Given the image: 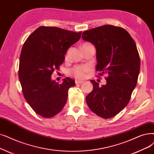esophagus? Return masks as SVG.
<instances>
[{
	"instance_id": "obj_1",
	"label": "esophagus",
	"mask_w": 154,
	"mask_h": 154,
	"mask_svg": "<svg viewBox=\"0 0 154 154\" xmlns=\"http://www.w3.org/2000/svg\"><path fill=\"white\" fill-rule=\"evenodd\" d=\"M84 82L83 81H81V80H79V79H76L75 80V84H82Z\"/></svg>"
}]
</instances>
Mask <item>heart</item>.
Instances as JSON below:
<instances>
[{
	"instance_id": "1",
	"label": "heart",
	"mask_w": 154,
	"mask_h": 154,
	"mask_svg": "<svg viewBox=\"0 0 154 154\" xmlns=\"http://www.w3.org/2000/svg\"><path fill=\"white\" fill-rule=\"evenodd\" d=\"M89 43H84L83 45H89ZM82 45V46H83ZM89 70V67L88 66H77L73 68L70 72L71 74L74 76L77 79H83L85 77L86 73H88Z\"/></svg>"
}]
</instances>
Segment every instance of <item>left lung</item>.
<instances>
[{"instance_id":"left-lung-1","label":"left lung","mask_w":154,"mask_h":154,"mask_svg":"<svg viewBox=\"0 0 154 154\" xmlns=\"http://www.w3.org/2000/svg\"><path fill=\"white\" fill-rule=\"evenodd\" d=\"M82 34V39L96 48V70L108 75L106 84L101 87L91 80L93 90L86 97L87 104L97 115L111 118L128 104L137 85L140 59L136 44L125 29L112 25L99 26Z\"/></svg>"}]
</instances>
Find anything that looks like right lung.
<instances>
[{"label": "right lung", "instance_id": "add662e5", "mask_svg": "<svg viewBox=\"0 0 154 154\" xmlns=\"http://www.w3.org/2000/svg\"><path fill=\"white\" fill-rule=\"evenodd\" d=\"M81 33L40 26L24 42L19 58V79L26 101L39 116H54L66 104L69 89L75 82L66 77L58 84L51 75Z\"/></svg>", "mask_w": 154, "mask_h": 154}]
</instances>
